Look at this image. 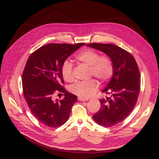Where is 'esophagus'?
<instances>
[{
    "mask_svg": "<svg viewBox=\"0 0 159 159\" xmlns=\"http://www.w3.org/2000/svg\"><path fill=\"white\" fill-rule=\"evenodd\" d=\"M78 100L80 101H88V98H82V97H78Z\"/></svg>",
    "mask_w": 159,
    "mask_h": 159,
    "instance_id": "1",
    "label": "esophagus"
}]
</instances>
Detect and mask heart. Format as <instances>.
<instances>
[{
  "mask_svg": "<svg viewBox=\"0 0 159 159\" xmlns=\"http://www.w3.org/2000/svg\"><path fill=\"white\" fill-rule=\"evenodd\" d=\"M76 59L89 66V74L93 75L100 81L104 82L109 80L113 73V63L108 55H99L96 50L86 48L81 50L76 55ZM61 74L64 80L71 82L73 80V66L68 60L63 62ZM98 83L95 79L79 82L70 87L71 92L80 97L88 98L92 96L98 89Z\"/></svg>",
  "mask_w": 159,
  "mask_h": 159,
  "instance_id": "heart-1",
  "label": "heart"
}]
</instances>
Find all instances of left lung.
<instances>
[{
  "mask_svg": "<svg viewBox=\"0 0 159 159\" xmlns=\"http://www.w3.org/2000/svg\"><path fill=\"white\" fill-rule=\"evenodd\" d=\"M86 46L102 52L113 61L112 77L102 91L107 97L101 99V107L93 118L102 126H113L127 117L137 102L140 89L137 64L131 54L116 45L91 43Z\"/></svg>",
  "mask_w": 159,
  "mask_h": 159,
  "instance_id": "1",
  "label": "left lung"
}]
</instances>
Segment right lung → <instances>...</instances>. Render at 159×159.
<instances>
[{
  "mask_svg": "<svg viewBox=\"0 0 159 159\" xmlns=\"http://www.w3.org/2000/svg\"><path fill=\"white\" fill-rule=\"evenodd\" d=\"M84 43L48 44L31 54L22 73L25 100L31 113L49 128L61 126L68 120L77 97L67 91L61 74L63 62ZM56 91L64 93L62 100H53Z\"/></svg>",
  "mask_w": 159,
  "mask_h": 159,
  "instance_id": "obj_1",
  "label": "right lung"
}]
</instances>
